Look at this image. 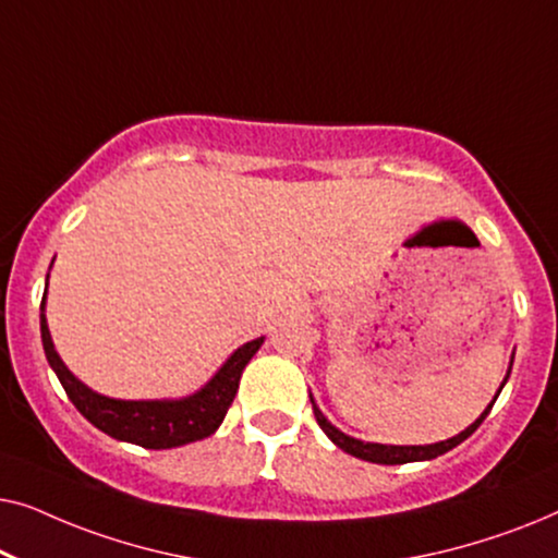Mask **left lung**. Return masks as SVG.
I'll return each mask as SVG.
<instances>
[{
	"instance_id": "left-lung-1",
	"label": "left lung",
	"mask_w": 558,
	"mask_h": 558,
	"mask_svg": "<svg viewBox=\"0 0 558 558\" xmlns=\"http://www.w3.org/2000/svg\"><path fill=\"white\" fill-rule=\"evenodd\" d=\"M508 376H510V368H508ZM508 376H506V380H508ZM506 380H502V386H506ZM502 386L498 388V396H500V391H502ZM498 396H495V399H498ZM495 399H493V403H495ZM310 401H312V411H315V418H317V424H319V429H323L327 437H330L335 445H338L342 452H348V454H353V457H357V460H365V462H376V464H407V462H422V460H434V457H439V454H445V452H449V449H454L457 445H462L464 439L470 437L472 432L477 429L480 424L485 422V416L490 414V409H493V403L490 407H487L483 414H480L475 422H472L468 429L464 432H460L457 434V437H452V439H445V441H437V445H411V447H399V445H376V441H361V439H355V437H348V434H342L338 426H332L330 422H327L325 418V414L323 411L317 409V403H315V399H312L310 396Z\"/></svg>"
}]
</instances>
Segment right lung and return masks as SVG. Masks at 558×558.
<instances>
[{
    "label": "right lung",
    "instance_id": "1",
    "mask_svg": "<svg viewBox=\"0 0 558 558\" xmlns=\"http://www.w3.org/2000/svg\"><path fill=\"white\" fill-rule=\"evenodd\" d=\"M48 294V289H45ZM45 294L40 304V332L43 348L50 368L56 371L60 384H63L68 399L73 407L88 418L96 429H101L109 437L119 441H132V445L147 449H172L190 445V441L210 437L218 429L228 414L239 391L241 373L246 368L256 350L262 348L264 338H256L241 345L228 361L220 365V371L205 384L201 391L185 399H165V401H121L109 399L90 391L86 384H81L65 363L60 361L52 345L48 319H45Z\"/></svg>",
    "mask_w": 558,
    "mask_h": 558
}]
</instances>
